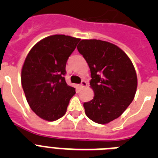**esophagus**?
Segmentation results:
<instances>
[{
    "instance_id": "1",
    "label": "esophagus",
    "mask_w": 158,
    "mask_h": 158,
    "mask_svg": "<svg viewBox=\"0 0 158 158\" xmlns=\"http://www.w3.org/2000/svg\"><path fill=\"white\" fill-rule=\"evenodd\" d=\"M86 86H87V82H86L85 81H82L81 83V85H80L81 89H83V88L86 87Z\"/></svg>"
}]
</instances>
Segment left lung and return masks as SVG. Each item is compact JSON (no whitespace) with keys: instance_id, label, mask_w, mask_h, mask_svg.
<instances>
[{"instance_id":"8db88e82","label":"left lung","mask_w":158,"mask_h":158,"mask_svg":"<svg viewBox=\"0 0 158 158\" xmlns=\"http://www.w3.org/2000/svg\"><path fill=\"white\" fill-rule=\"evenodd\" d=\"M77 48L89 65L95 93L84 103L86 115L97 123H108L133 101L138 85L135 67L124 51L108 42L83 40Z\"/></svg>"}]
</instances>
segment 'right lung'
I'll list each match as a JSON object with an SVG mask.
<instances>
[{
    "instance_id": "obj_1",
    "label": "right lung",
    "mask_w": 158,
    "mask_h": 158,
    "mask_svg": "<svg viewBox=\"0 0 158 158\" xmlns=\"http://www.w3.org/2000/svg\"><path fill=\"white\" fill-rule=\"evenodd\" d=\"M80 40L65 35L48 36L36 43L25 59L22 87L31 110L43 119L63 116L76 93L65 82V65Z\"/></svg>"
}]
</instances>
